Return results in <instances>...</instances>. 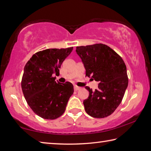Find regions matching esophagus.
<instances>
[{"label":"esophagus","instance_id":"obj_1","mask_svg":"<svg viewBox=\"0 0 151 151\" xmlns=\"http://www.w3.org/2000/svg\"><path fill=\"white\" fill-rule=\"evenodd\" d=\"M81 88V87H79V86H74V89H75V91H78V90H80Z\"/></svg>","mask_w":151,"mask_h":151}]
</instances>
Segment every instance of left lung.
I'll use <instances>...</instances> for the list:
<instances>
[{
    "instance_id": "obj_1",
    "label": "left lung",
    "mask_w": 151,
    "mask_h": 151,
    "mask_svg": "<svg viewBox=\"0 0 151 151\" xmlns=\"http://www.w3.org/2000/svg\"><path fill=\"white\" fill-rule=\"evenodd\" d=\"M76 52L85 65L86 76L100 82L94 91L85 87L89 91L83 101L86 112L97 119L111 115L121 104L129 83L124 62L115 51L101 43L76 47Z\"/></svg>"
}]
</instances>
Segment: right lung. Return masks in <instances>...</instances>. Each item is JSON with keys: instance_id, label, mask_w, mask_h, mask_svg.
Wrapping results in <instances>:
<instances>
[{"instance_id": "add662e5", "label": "right lung", "mask_w": 151, "mask_h": 151, "mask_svg": "<svg viewBox=\"0 0 151 151\" xmlns=\"http://www.w3.org/2000/svg\"><path fill=\"white\" fill-rule=\"evenodd\" d=\"M73 49L72 47L39 51L24 66L22 93L30 109L42 119L54 120L60 117L74 93L72 83H60L53 76L59 74L61 65Z\"/></svg>"}]
</instances>
